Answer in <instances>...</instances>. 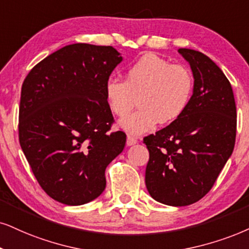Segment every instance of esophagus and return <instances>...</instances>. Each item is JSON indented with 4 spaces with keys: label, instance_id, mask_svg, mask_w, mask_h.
Returning <instances> with one entry per match:
<instances>
[{
    "label": "esophagus",
    "instance_id": "34e87169",
    "mask_svg": "<svg viewBox=\"0 0 249 249\" xmlns=\"http://www.w3.org/2000/svg\"><path fill=\"white\" fill-rule=\"evenodd\" d=\"M137 142H138V139H137V138L132 137V135H130V134L127 135V140H126L127 146H133V144H135Z\"/></svg>",
    "mask_w": 249,
    "mask_h": 249
}]
</instances>
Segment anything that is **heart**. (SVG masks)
Segmentation results:
<instances>
[{"label":"heart","instance_id":"1","mask_svg":"<svg viewBox=\"0 0 249 249\" xmlns=\"http://www.w3.org/2000/svg\"><path fill=\"white\" fill-rule=\"evenodd\" d=\"M193 88V75L186 67L149 53L126 69L124 80L110 78L105 95L109 109L118 117L130 114L138 97L140 109L121 121L125 131L137 135L152 130L157 122L168 124L180 117Z\"/></svg>","mask_w":249,"mask_h":249}]
</instances>
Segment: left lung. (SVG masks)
I'll list each match as a JSON object with an SVG mask.
<instances>
[{
	"mask_svg": "<svg viewBox=\"0 0 249 249\" xmlns=\"http://www.w3.org/2000/svg\"><path fill=\"white\" fill-rule=\"evenodd\" d=\"M194 77L186 110L168 126L143 139L149 152L147 190L159 202L192 204L212 190L233 152L237 109L231 84L202 53L179 48Z\"/></svg>",
	"mask_w": 249,
	"mask_h": 249,
	"instance_id": "obj_1",
	"label": "left lung"
}]
</instances>
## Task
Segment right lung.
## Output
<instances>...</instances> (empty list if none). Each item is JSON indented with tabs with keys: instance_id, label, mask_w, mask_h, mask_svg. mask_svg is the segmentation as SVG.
<instances>
[{
	"instance_id": "obj_1",
	"label": "right lung",
	"mask_w": 249,
	"mask_h": 249,
	"mask_svg": "<svg viewBox=\"0 0 249 249\" xmlns=\"http://www.w3.org/2000/svg\"><path fill=\"white\" fill-rule=\"evenodd\" d=\"M122 59L111 46L73 43L25 78L20 147L41 188L58 202L80 206L101 195L106 168L124 149L126 134L110 132L115 119L105 95Z\"/></svg>"
}]
</instances>
